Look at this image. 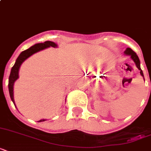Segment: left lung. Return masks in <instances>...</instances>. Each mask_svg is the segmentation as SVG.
Listing matches in <instances>:
<instances>
[{
    "mask_svg": "<svg viewBox=\"0 0 151 151\" xmlns=\"http://www.w3.org/2000/svg\"><path fill=\"white\" fill-rule=\"evenodd\" d=\"M124 54L126 55H130L131 57V59L133 60V62L136 64V67L139 69V70L140 71V74L141 76L143 77V79H144V76H143V70H141L140 68V61H139V59L138 55H136V53L134 51H132L130 48H127L125 49V51L124 52Z\"/></svg>",
    "mask_w": 151,
    "mask_h": 151,
    "instance_id": "left-lung-1",
    "label": "left lung"
}]
</instances>
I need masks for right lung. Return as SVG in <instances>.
Masks as SVG:
<instances>
[{
	"label": "right lung",
	"mask_w": 151,
	"mask_h": 151,
	"mask_svg": "<svg viewBox=\"0 0 151 151\" xmlns=\"http://www.w3.org/2000/svg\"><path fill=\"white\" fill-rule=\"evenodd\" d=\"M49 47H53V48H57L58 45L57 44H55L53 41H45L44 43H38L35 44L34 45L31 46L30 48H29L27 50L23 51L19 54V55L18 56V58L15 60V63L14 64V66H12V68L11 70L10 76H9V79H8V90H9V94H10V97L12 101L15 104V100H14V84H15V81L19 78V68L22 63L28 59L29 57H30L32 55L35 54L37 52H40L41 50H44L45 48H48ZM46 119H41L38 121V122H45Z\"/></svg>",
	"instance_id": "add662e5"
}]
</instances>
